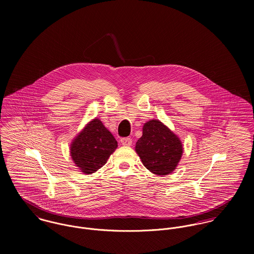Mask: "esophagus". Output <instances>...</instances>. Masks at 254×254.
Instances as JSON below:
<instances>
[{
    "mask_svg": "<svg viewBox=\"0 0 254 254\" xmlns=\"http://www.w3.org/2000/svg\"><path fill=\"white\" fill-rule=\"evenodd\" d=\"M120 142L124 146H130L132 145V139L131 138H122L120 140Z\"/></svg>",
    "mask_w": 254,
    "mask_h": 254,
    "instance_id": "esophagus-1",
    "label": "esophagus"
}]
</instances>
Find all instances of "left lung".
<instances>
[{
  "instance_id": "left-lung-1",
  "label": "left lung",
  "mask_w": 254,
  "mask_h": 254,
  "mask_svg": "<svg viewBox=\"0 0 254 254\" xmlns=\"http://www.w3.org/2000/svg\"><path fill=\"white\" fill-rule=\"evenodd\" d=\"M135 149L145 168L156 175L171 173L183 153L179 138L158 120L145 123Z\"/></svg>"
}]
</instances>
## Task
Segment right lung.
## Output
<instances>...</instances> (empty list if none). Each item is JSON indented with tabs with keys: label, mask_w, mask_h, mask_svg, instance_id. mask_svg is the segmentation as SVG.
<instances>
[{
	"label": "right lung",
	"mask_w": 254,
	"mask_h": 254,
	"mask_svg": "<svg viewBox=\"0 0 254 254\" xmlns=\"http://www.w3.org/2000/svg\"><path fill=\"white\" fill-rule=\"evenodd\" d=\"M117 142L99 119L92 120L70 146L74 163L85 174H92L103 167L116 149Z\"/></svg>",
	"instance_id": "add662e5"
}]
</instances>
